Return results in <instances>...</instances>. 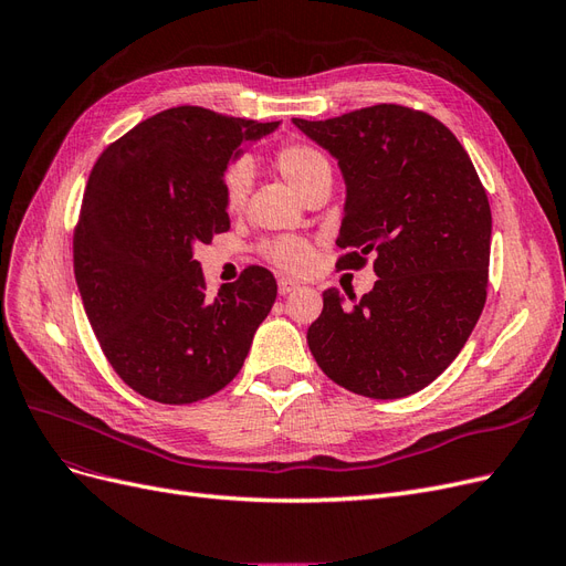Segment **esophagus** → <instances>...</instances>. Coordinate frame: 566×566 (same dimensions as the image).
Here are the masks:
<instances>
[{
  "label": "esophagus",
  "instance_id": "1",
  "mask_svg": "<svg viewBox=\"0 0 566 566\" xmlns=\"http://www.w3.org/2000/svg\"><path fill=\"white\" fill-rule=\"evenodd\" d=\"M297 287H300V283L290 281V279H281V281H279V293H281V295H290V293H295Z\"/></svg>",
  "mask_w": 566,
  "mask_h": 566
}]
</instances>
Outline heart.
Listing matches in <instances>:
<instances>
[{"label":"heart","instance_id":"heart-1","mask_svg":"<svg viewBox=\"0 0 566 566\" xmlns=\"http://www.w3.org/2000/svg\"><path fill=\"white\" fill-rule=\"evenodd\" d=\"M276 172L300 191L304 198L310 196L316 186L333 179V165L328 156L314 144L304 142H287L276 148L271 158ZM250 193V169L245 163H233L227 167L221 177V202L229 212L243 210V205ZM264 254L287 273H300L314 260V248L304 238H276L266 243Z\"/></svg>","mask_w":566,"mask_h":566}]
</instances>
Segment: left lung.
<instances>
[{
  "mask_svg": "<svg viewBox=\"0 0 566 566\" xmlns=\"http://www.w3.org/2000/svg\"><path fill=\"white\" fill-rule=\"evenodd\" d=\"M293 123L331 150L347 184L337 269H364L370 254L378 273L354 304L325 290L306 342L339 387L370 399L408 397L451 366L484 310V186L455 134L422 111L378 104Z\"/></svg>",
  "mask_w": 566,
  "mask_h": 566,
  "instance_id": "8db88e82",
  "label": "left lung"
}]
</instances>
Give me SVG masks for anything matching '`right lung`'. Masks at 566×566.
I'll use <instances>...</instances> for the list:
<instances>
[{"instance_id": "right-lung-1", "label": "right lung", "mask_w": 566, "mask_h": 566, "mask_svg": "<svg viewBox=\"0 0 566 566\" xmlns=\"http://www.w3.org/2000/svg\"><path fill=\"white\" fill-rule=\"evenodd\" d=\"M276 127L167 108L92 169L73 235L75 281L108 364L146 399L181 406L224 389L276 302L264 266H248L210 300L193 260L198 243L231 229L221 177L238 146Z\"/></svg>"}]
</instances>
